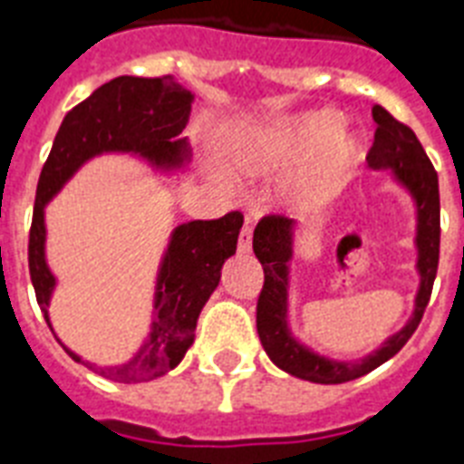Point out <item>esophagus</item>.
Listing matches in <instances>:
<instances>
[{"mask_svg": "<svg viewBox=\"0 0 464 464\" xmlns=\"http://www.w3.org/2000/svg\"><path fill=\"white\" fill-rule=\"evenodd\" d=\"M252 247V226L245 221L243 228H240V238H238V250L240 252H250Z\"/></svg>", "mask_w": 464, "mask_h": 464, "instance_id": "esophagus-1", "label": "esophagus"}]
</instances>
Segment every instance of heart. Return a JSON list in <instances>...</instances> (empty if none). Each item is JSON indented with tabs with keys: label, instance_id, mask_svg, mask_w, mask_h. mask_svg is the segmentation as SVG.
I'll return each mask as SVG.
<instances>
[{
	"label": "heart",
	"instance_id": "1",
	"mask_svg": "<svg viewBox=\"0 0 464 464\" xmlns=\"http://www.w3.org/2000/svg\"><path fill=\"white\" fill-rule=\"evenodd\" d=\"M334 126H336V121L331 116H317V119H304V121L278 128L271 138V157H276V160H304L324 145ZM341 152H348V147H341Z\"/></svg>",
	"mask_w": 464,
	"mask_h": 464
}]
</instances>
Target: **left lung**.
I'll return each mask as SVG.
<instances>
[{
    "instance_id": "1",
    "label": "left lung",
    "mask_w": 464,
    "mask_h": 464,
    "mask_svg": "<svg viewBox=\"0 0 464 464\" xmlns=\"http://www.w3.org/2000/svg\"><path fill=\"white\" fill-rule=\"evenodd\" d=\"M372 116L376 121L374 145L367 152V164L372 169H391L402 186L417 199L420 226H417V247H420V274L421 285L417 293L415 314L398 331L393 338L383 343L382 350L364 357L362 362H331L319 357L303 345H297L285 326V262L293 255V221L281 214L262 217L252 236V250L257 255L265 269V285L257 297V334L265 345L266 355L276 367L288 374L314 383H343L353 382L357 376L369 374L372 369L386 360L410 341L420 326L424 310H427L431 288H434L436 269H439L440 247V202H439V176L434 164L429 161L427 152L412 128L401 123L395 116L379 104H374Z\"/></svg>"
}]
</instances>
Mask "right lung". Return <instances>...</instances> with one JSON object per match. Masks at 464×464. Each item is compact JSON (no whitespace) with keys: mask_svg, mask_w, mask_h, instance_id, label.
I'll return each mask as SVG.
<instances>
[{"mask_svg":"<svg viewBox=\"0 0 464 464\" xmlns=\"http://www.w3.org/2000/svg\"><path fill=\"white\" fill-rule=\"evenodd\" d=\"M190 90L171 75L135 78L119 75L104 82L88 100L63 116L52 152L37 180L35 209L28 238L30 281L44 319L54 276L44 262V205L82 161L100 152H138L154 164H176L186 152L179 140L190 114ZM243 214L228 212L219 219L188 221L173 231L171 245L161 265L160 291L154 304L152 334L140 353L123 367H92L107 379L121 383L150 382L167 374L193 345L198 317L214 288L219 285L221 266L238 243ZM75 362L81 357L66 348Z\"/></svg>","mask_w":464,"mask_h":464,"instance_id":"add662e5","label":"right lung"}]
</instances>
